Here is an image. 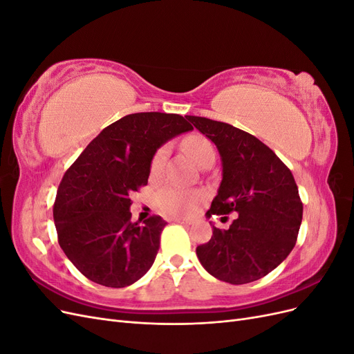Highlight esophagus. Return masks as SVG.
Listing matches in <instances>:
<instances>
[{"label":"esophagus","mask_w":354,"mask_h":354,"mask_svg":"<svg viewBox=\"0 0 354 354\" xmlns=\"http://www.w3.org/2000/svg\"><path fill=\"white\" fill-rule=\"evenodd\" d=\"M173 221H176L178 224H185V226H189V224H192V220H186V218H173Z\"/></svg>","instance_id":"34e87169"}]
</instances>
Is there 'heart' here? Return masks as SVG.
<instances>
[{"label":"heart","mask_w":354,"mask_h":354,"mask_svg":"<svg viewBox=\"0 0 354 354\" xmlns=\"http://www.w3.org/2000/svg\"><path fill=\"white\" fill-rule=\"evenodd\" d=\"M181 146H183L185 152L194 159V162L199 167L216 159V151H214L212 143L203 136H190ZM167 156L168 149L165 146L159 147L155 152L151 160L152 176H159L162 173ZM201 201L202 195L199 192L183 189L178 186H167L164 189H160L155 198L156 207L162 212L168 214V216H187V214H192L196 209Z\"/></svg>","instance_id":"obj_1"}]
</instances>
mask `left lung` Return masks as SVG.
<instances>
[{
  "instance_id": "8db88e82",
  "label": "left lung",
  "mask_w": 354,
  "mask_h": 354,
  "mask_svg": "<svg viewBox=\"0 0 354 354\" xmlns=\"http://www.w3.org/2000/svg\"><path fill=\"white\" fill-rule=\"evenodd\" d=\"M187 120L221 156L223 180L207 216L238 212L227 230L212 226L211 239L196 248L198 259L220 281L233 285L259 281L295 246L303 203L294 176L252 134L208 118Z\"/></svg>"
}]
</instances>
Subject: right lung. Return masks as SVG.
I'll return each instance as SVG.
<instances>
[{"mask_svg": "<svg viewBox=\"0 0 354 354\" xmlns=\"http://www.w3.org/2000/svg\"><path fill=\"white\" fill-rule=\"evenodd\" d=\"M190 130L177 113L127 115L106 127L63 176L53 207L59 245L87 279L124 288L151 269L167 223L159 216L133 223L130 195L147 185L158 149Z\"/></svg>", "mask_w": 354, "mask_h": 354, "instance_id": "obj_1", "label": "right lung"}]
</instances>
